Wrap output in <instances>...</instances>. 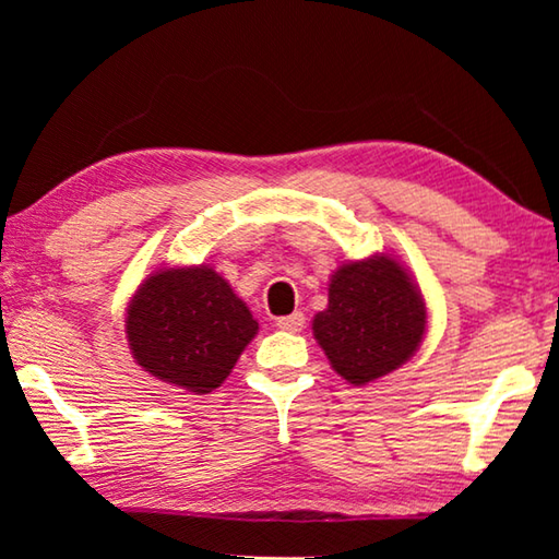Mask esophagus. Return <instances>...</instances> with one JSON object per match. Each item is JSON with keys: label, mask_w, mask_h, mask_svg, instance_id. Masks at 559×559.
<instances>
[{"label": "esophagus", "mask_w": 559, "mask_h": 559, "mask_svg": "<svg viewBox=\"0 0 559 559\" xmlns=\"http://www.w3.org/2000/svg\"><path fill=\"white\" fill-rule=\"evenodd\" d=\"M276 325L281 330H286V333H300L302 328H306V316L302 313H293V316H283L276 320Z\"/></svg>", "instance_id": "esophagus-1"}]
</instances>
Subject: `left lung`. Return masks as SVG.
Listing matches in <instances>:
<instances>
[{"instance_id": "8db88e82", "label": "left lung", "mask_w": 559, "mask_h": 559, "mask_svg": "<svg viewBox=\"0 0 559 559\" xmlns=\"http://www.w3.org/2000/svg\"><path fill=\"white\" fill-rule=\"evenodd\" d=\"M427 330V306L400 261L372 257L343 263L330 278L328 308L313 335L349 384H367L409 359Z\"/></svg>"}]
</instances>
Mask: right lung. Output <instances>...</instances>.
I'll return each mask as SVG.
<instances>
[{
	"mask_svg": "<svg viewBox=\"0 0 559 559\" xmlns=\"http://www.w3.org/2000/svg\"><path fill=\"white\" fill-rule=\"evenodd\" d=\"M257 330L246 302L210 266L155 271L126 318L135 362L194 394H210L229 377Z\"/></svg>",
	"mask_w": 559,
	"mask_h": 559,
	"instance_id": "1",
	"label": "right lung"
}]
</instances>
